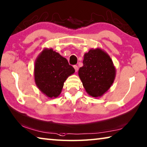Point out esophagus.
Returning <instances> with one entry per match:
<instances>
[{
	"label": "esophagus",
	"instance_id": "esophagus-1",
	"mask_svg": "<svg viewBox=\"0 0 147 147\" xmlns=\"http://www.w3.org/2000/svg\"><path fill=\"white\" fill-rule=\"evenodd\" d=\"M73 67L74 68V70H75V71H76V72L78 71V66L75 65H74V66H73Z\"/></svg>",
	"mask_w": 147,
	"mask_h": 147
}]
</instances>
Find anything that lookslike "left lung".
<instances>
[{"instance_id":"1","label":"left lung","mask_w":147,"mask_h":147,"mask_svg":"<svg viewBox=\"0 0 147 147\" xmlns=\"http://www.w3.org/2000/svg\"><path fill=\"white\" fill-rule=\"evenodd\" d=\"M78 74L89 95L100 97L108 90L115 78L116 70L110 57L100 49H90L84 55Z\"/></svg>"}]
</instances>
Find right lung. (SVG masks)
Returning a JSON list of instances; mask_svg holds the SVG:
<instances>
[{
	"instance_id": "add662e5",
	"label": "right lung",
	"mask_w": 147,
	"mask_h": 147,
	"mask_svg": "<svg viewBox=\"0 0 147 147\" xmlns=\"http://www.w3.org/2000/svg\"><path fill=\"white\" fill-rule=\"evenodd\" d=\"M66 58L52 49H44L34 64V80L38 89L49 98L60 94L63 83L74 73Z\"/></svg>"
}]
</instances>
